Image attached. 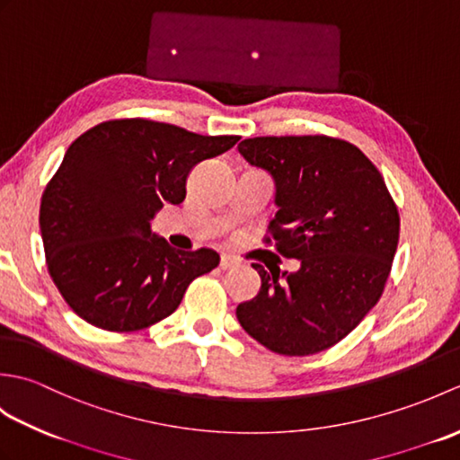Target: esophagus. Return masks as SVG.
<instances>
[{"label":"esophagus","instance_id":"1","mask_svg":"<svg viewBox=\"0 0 460 460\" xmlns=\"http://www.w3.org/2000/svg\"><path fill=\"white\" fill-rule=\"evenodd\" d=\"M239 267V261L231 255H223L221 257V269L223 270H231V269H237Z\"/></svg>","mask_w":460,"mask_h":460}]
</instances>
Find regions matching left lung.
<instances>
[{"instance_id": "obj_1", "label": "left lung", "mask_w": 460, "mask_h": 460, "mask_svg": "<svg viewBox=\"0 0 460 460\" xmlns=\"http://www.w3.org/2000/svg\"><path fill=\"white\" fill-rule=\"evenodd\" d=\"M251 165L275 180V249L296 272L252 269L259 295L237 318L259 344L312 356L344 340L377 305L399 241V213L377 168L330 136H259L239 144Z\"/></svg>"}]
</instances>
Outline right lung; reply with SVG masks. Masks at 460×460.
<instances>
[{
	"instance_id": "right-lung-1",
	"label": "right lung",
	"mask_w": 460,
	"mask_h": 460,
	"mask_svg": "<svg viewBox=\"0 0 460 460\" xmlns=\"http://www.w3.org/2000/svg\"><path fill=\"white\" fill-rule=\"evenodd\" d=\"M237 142L122 119L68 146L43 191L39 227L49 275L75 314L109 332L144 330L168 318L190 282L219 265L213 249H173L150 221L165 203L185 199L195 164Z\"/></svg>"
}]
</instances>
